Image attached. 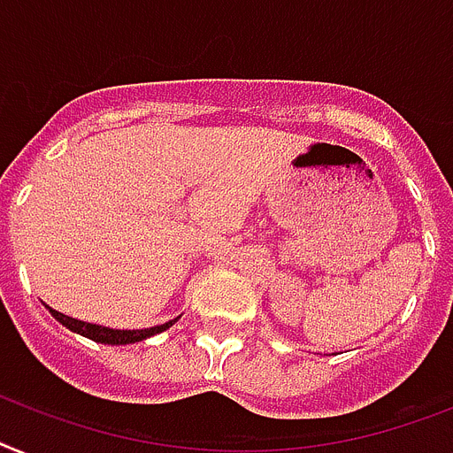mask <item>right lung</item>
I'll use <instances>...</instances> for the list:
<instances>
[{"mask_svg": "<svg viewBox=\"0 0 453 453\" xmlns=\"http://www.w3.org/2000/svg\"><path fill=\"white\" fill-rule=\"evenodd\" d=\"M48 311L58 319V321L69 328L72 333H79L88 340L99 342V344H134V342H142L146 337H153V334L163 333V330L172 328L176 323L174 321H167L163 326H153V328H143V330H113V328H104V326H95V323H86V321H79V319H72L67 314H60V311H55L53 307H48Z\"/></svg>", "mask_w": 453, "mask_h": 453, "instance_id": "add662e5", "label": "right lung"}]
</instances>
